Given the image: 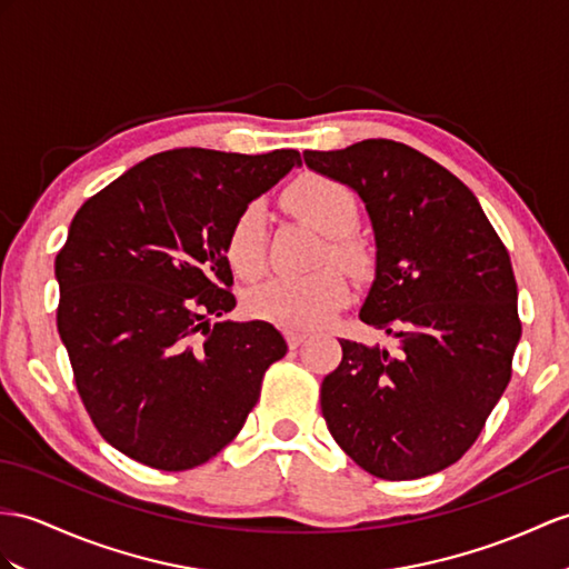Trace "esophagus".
Returning a JSON list of instances; mask_svg holds the SVG:
<instances>
[{"label": "esophagus", "mask_w": 569, "mask_h": 569, "mask_svg": "<svg viewBox=\"0 0 569 569\" xmlns=\"http://www.w3.org/2000/svg\"><path fill=\"white\" fill-rule=\"evenodd\" d=\"M284 338H287V345L292 350H297L299 345L309 338V332H303V330H284Z\"/></svg>", "instance_id": "34e87169"}]
</instances>
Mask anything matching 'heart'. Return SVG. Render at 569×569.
Returning a JSON list of instances; mask_svg holds the SVG:
<instances>
[{"label": "heart", "mask_w": 569, "mask_h": 569, "mask_svg": "<svg viewBox=\"0 0 569 569\" xmlns=\"http://www.w3.org/2000/svg\"><path fill=\"white\" fill-rule=\"evenodd\" d=\"M284 204L299 219L323 233L330 260L348 270H365L367 251L350 233L359 221L355 192L340 180L321 173H303L284 190ZM266 246V210L260 202L246 204L233 219L227 237V258L233 272L256 277L262 270ZM350 299V287L338 270H318L299 277H272L246 295V311L258 321L287 330H309L326 323Z\"/></svg>", "instance_id": "1"}]
</instances>
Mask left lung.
Wrapping results in <instances>:
<instances>
[{
    "instance_id": "1",
    "label": "left lung",
    "mask_w": 569,
    "mask_h": 569,
    "mask_svg": "<svg viewBox=\"0 0 569 569\" xmlns=\"http://www.w3.org/2000/svg\"><path fill=\"white\" fill-rule=\"evenodd\" d=\"M303 161L362 198L377 277L359 318L398 340L396 355L340 340L326 425L371 476H432L473 447L511 379L521 321L507 248L473 192L408 144L365 140Z\"/></svg>"
}]
</instances>
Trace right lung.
<instances>
[{
  "label": "right lung",
  "mask_w": 569,
  "mask_h": 569,
  "mask_svg": "<svg viewBox=\"0 0 569 569\" xmlns=\"http://www.w3.org/2000/svg\"><path fill=\"white\" fill-rule=\"evenodd\" d=\"M299 163L297 149H171L79 207L54 258L58 330L110 447L149 468L188 470L241 432L287 342L266 321L210 326L207 316L237 307L233 219Z\"/></svg>",
  "instance_id": "add662e5"
}]
</instances>
